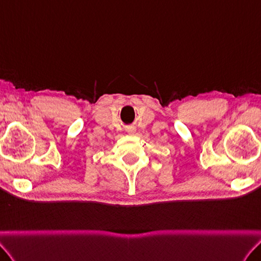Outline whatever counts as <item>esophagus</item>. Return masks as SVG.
Here are the masks:
<instances>
[{
	"label": "esophagus",
	"mask_w": 261,
	"mask_h": 261,
	"mask_svg": "<svg viewBox=\"0 0 261 261\" xmlns=\"http://www.w3.org/2000/svg\"><path fill=\"white\" fill-rule=\"evenodd\" d=\"M130 132H133V130H130Z\"/></svg>",
	"instance_id": "obj_1"
}]
</instances>
